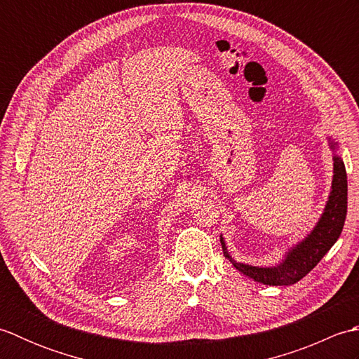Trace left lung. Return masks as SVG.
Returning a JSON list of instances; mask_svg holds the SVG:
<instances>
[{"label":"left lung","mask_w":359,"mask_h":359,"mask_svg":"<svg viewBox=\"0 0 359 359\" xmlns=\"http://www.w3.org/2000/svg\"><path fill=\"white\" fill-rule=\"evenodd\" d=\"M330 142V148L334 151L338 148L337 142ZM347 215V174L342 158L333 156V180L329 201L325 203L321 219L318 220L313 230L307 234L301 242L290 248L282 262L273 266H255L234 261L225 245V241L220 236L224 256L230 261L236 270L245 276L261 282L264 285H292L301 280L307 273L315 269L318 262L325 256L334 242L338 241L346 222Z\"/></svg>","instance_id":"8db88e82"}]
</instances>
